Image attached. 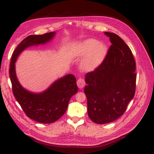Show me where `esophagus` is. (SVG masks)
Listing matches in <instances>:
<instances>
[{"instance_id":"esophagus-1","label":"esophagus","mask_w":154,"mask_h":154,"mask_svg":"<svg viewBox=\"0 0 154 154\" xmlns=\"http://www.w3.org/2000/svg\"><path fill=\"white\" fill-rule=\"evenodd\" d=\"M85 82L84 80H83V79L80 78L77 80V85H78V88H82L83 87L85 86Z\"/></svg>"}]
</instances>
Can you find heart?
<instances>
[{
  "label": "heart",
  "mask_w": 154,
  "mask_h": 154,
  "mask_svg": "<svg viewBox=\"0 0 154 154\" xmlns=\"http://www.w3.org/2000/svg\"><path fill=\"white\" fill-rule=\"evenodd\" d=\"M70 54L73 58H83L80 64L83 72L94 71L103 62L107 54L106 45L95 39H87L73 45Z\"/></svg>",
  "instance_id": "b5f03b06"
}]
</instances>
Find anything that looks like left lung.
Here are the masks:
<instances>
[{"label":"left lung","instance_id":"obj_1","mask_svg":"<svg viewBox=\"0 0 154 154\" xmlns=\"http://www.w3.org/2000/svg\"><path fill=\"white\" fill-rule=\"evenodd\" d=\"M112 45L104 61L85 75L88 117L105 124L122 116L136 91V62L131 50L116 34L104 32Z\"/></svg>","mask_w":154,"mask_h":154}]
</instances>
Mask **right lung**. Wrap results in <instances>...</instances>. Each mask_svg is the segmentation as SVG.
<instances>
[{"label":"right lung","mask_w":154,"mask_h":154,"mask_svg":"<svg viewBox=\"0 0 154 154\" xmlns=\"http://www.w3.org/2000/svg\"><path fill=\"white\" fill-rule=\"evenodd\" d=\"M55 35L56 32L53 31L27 36L14 51L10 63V76L14 96L27 117L41 123H53L66 112L70 99L78 91L75 76L68 74L55 80L45 91L33 92L23 87L18 81L15 62L25 49L48 44Z\"/></svg>","instance_id":"obj_1"}]
</instances>
